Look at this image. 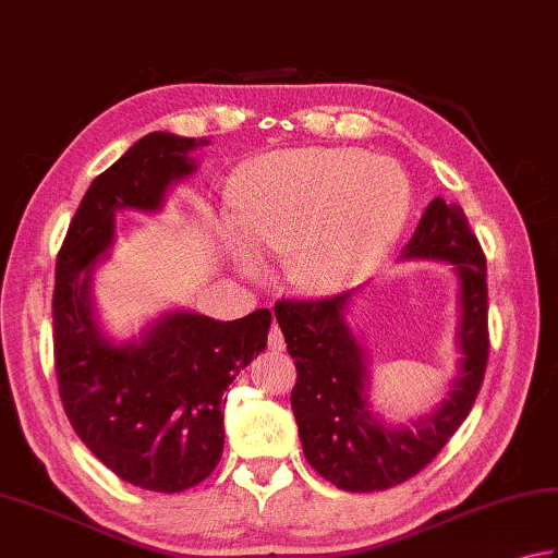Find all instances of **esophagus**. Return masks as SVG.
<instances>
[{"instance_id": "34e87169", "label": "esophagus", "mask_w": 558, "mask_h": 558, "mask_svg": "<svg viewBox=\"0 0 558 558\" xmlns=\"http://www.w3.org/2000/svg\"><path fill=\"white\" fill-rule=\"evenodd\" d=\"M267 344H269L271 352H283V350H287V342H283V335H281L277 323H271V330L267 335Z\"/></svg>"}]
</instances>
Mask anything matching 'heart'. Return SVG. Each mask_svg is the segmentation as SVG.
<instances>
[{
	"instance_id": "b5f03b06",
	"label": "heart",
	"mask_w": 558,
	"mask_h": 558,
	"mask_svg": "<svg viewBox=\"0 0 558 558\" xmlns=\"http://www.w3.org/2000/svg\"><path fill=\"white\" fill-rule=\"evenodd\" d=\"M410 182L386 157L342 148L283 150L259 160L238 192L240 267L287 259L293 287L325 296L366 275L405 226Z\"/></svg>"
}]
</instances>
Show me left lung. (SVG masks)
Here are the masks:
<instances>
[{
	"instance_id": "1",
	"label": "left lung",
	"mask_w": 558,
	"mask_h": 558,
	"mask_svg": "<svg viewBox=\"0 0 558 558\" xmlns=\"http://www.w3.org/2000/svg\"><path fill=\"white\" fill-rule=\"evenodd\" d=\"M403 259L447 262L459 277V372L445 401L410 425H386L372 413L366 352L344 318L352 291L275 306L299 372L291 408L303 454L325 481L350 493L386 490L420 474L466 420L486 374V255L464 208L433 198Z\"/></svg>"
}]
</instances>
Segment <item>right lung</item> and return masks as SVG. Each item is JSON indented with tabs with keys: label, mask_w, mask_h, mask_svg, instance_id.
Here are the masks:
<instances>
[{
	"label": "right lung",
	"mask_w": 558,
	"mask_h": 558,
	"mask_svg": "<svg viewBox=\"0 0 558 558\" xmlns=\"http://www.w3.org/2000/svg\"><path fill=\"white\" fill-rule=\"evenodd\" d=\"M208 141L155 131L125 150L84 194L56 262L52 342L60 401L77 437L116 476L180 493L211 476L223 454L226 388L267 347L271 313L238 320L170 311L138 340L101 332L94 265L113 245L116 211L157 214L167 189L196 170Z\"/></svg>",
	"instance_id": "right-lung-1"
}]
</instances>
